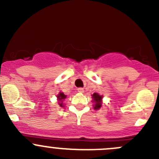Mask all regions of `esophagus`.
Listing matches in <instances>:
<instances>
[{
  "mask_svg": "<svg viewBox=\"0 0 159 159\" xmlns=\"http://www.w3.org/2000/svg\"><path fill=\"white\" fill-rule=\"evenodd\" d=\"M77 91H78L79 93H84V90L83 88H81V87H80V88L77 89Z\"/></svg>",
  "mask_w": 159,
  "mask_h": 159,
  "instance_id": "34e87169",
  "label": "esophagus"
}]
</instances>
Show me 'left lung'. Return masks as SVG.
Masks as SVG:
<instances>
[{
	"instance_id": "8db88e82",
	"label": "left lung",
	"mask_w": 159,
	"mask_h": 159,
	"mask_svg": "<svg viewBox=\"0 0 159 159\" xmlns=\"http://www.w3.org/2000/svg\"><path fill=\"white\" fill-rule=\"evenodd\" d=\"M102 98H103V96L98 94V93H94L92 94V102L93 103V108L95 110H98L101 108Z\"/></svg>"
}]
</instances>
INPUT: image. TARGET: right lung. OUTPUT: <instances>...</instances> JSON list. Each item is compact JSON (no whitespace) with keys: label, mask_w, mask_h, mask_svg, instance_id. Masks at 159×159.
<instances>
[{"label":"right lung","mask_w":159,"mask_h":159,"mask_svg":"<svg viewBox=\"0 0 159 159\" xmlns=\"http://www.w3.org/2000/svg\"><path fill=\"white\" fill-rule=\"evenodd\" d=\"M66 98V95H65L63 92L60 91L59 93H58V94L57 95V100H58V105H59V106L61 107V108H63V107L65 106L64 104H63V101H64Z\"/></svg>","instance_id":"1"}]
</instances>
